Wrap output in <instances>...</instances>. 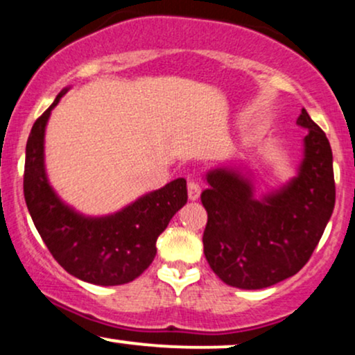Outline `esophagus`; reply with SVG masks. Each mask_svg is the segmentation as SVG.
Here are the masks:
<instances>
[{"mask_svg":"<svg viewBox=\"0 0 355 355\" xmlns=\"http://www.w3.org/2000/svg\"><path fill=\"white\" fill-rule=\"evenodd\" d=\"M187 190H189V198L191 202L198 200L200 198V185H198L197 182H189V185H187Z\"/></svg>","mask_w":355,"mask_h":355,"instance_id":"34e87169","label":"esophagus"}]
</instances>
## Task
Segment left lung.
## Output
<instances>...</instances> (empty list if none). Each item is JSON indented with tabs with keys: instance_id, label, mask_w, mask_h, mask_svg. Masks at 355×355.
<instances>
[{
	"instance_id": "8db88e82",
	"label": "left lung",
	"mask_w": 355,
	"mask_h": 355,
	"mask_svg": "<svg viewBox=\"0 0 355 355\" xmlns=\"http://www.w3.org/2000/svg\"><path fill=\"white\" fill-rule=\"evenodd\" d=\"M297 125L307 130L302 160L295 177L279 189L255 197L252 177L242 166L222 165L205 173L203 254L232 287L259 291L295 275L331 220L336 203L331 144L304 108Z\"/></svg>"
}]
</instances>
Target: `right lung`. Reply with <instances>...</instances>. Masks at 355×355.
Wrapping results in <instances>:
<instances>
[{
  "label": "right lung",
  "mask_w": 355,
  "mask_h": 355,
  "mask_svg": "<svg viewBox=\"0 0 355 355\" xmlns=\"http://www.w3.org/2000/svg\"><path fill=\"white\" fill-rule=\"evenodd\" d=\"M55 101L31 128L24 162V200L48 250L68 274L95 285H121L135 280L153 262L157 239L187 203V180L148 191L115 214L92 217L60 198L48 180L44 132Z\"/></svg>",
  "instance_id": "1"
}]
</instances>
